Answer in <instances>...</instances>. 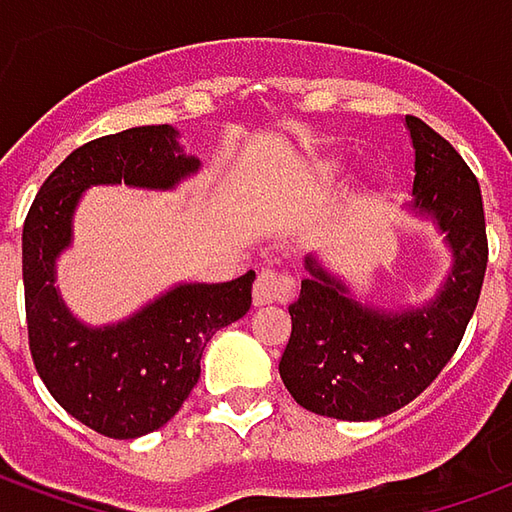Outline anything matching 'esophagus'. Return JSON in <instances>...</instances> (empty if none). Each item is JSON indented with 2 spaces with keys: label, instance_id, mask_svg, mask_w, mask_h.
I'll list each match as a JSON object with an SVG mask.
<instances>
[{
  "label": "esophagus",
  "instance_id": "34e87169",
  "mask_svg": "<svg viewBox=\"0 0 512 512\" xmlns=\"http://www.w3.org/2000/svg\"><path fill=\"white\" fill-rule=\"evenodd\" d=\"M291 291H294V280L288 274L263 269L257 274L252 297H255V305H271V302H280L285 297H291Z\"/></svg>",
  "mask_w": 512,
  "mask_h": 512
}]
</instances>
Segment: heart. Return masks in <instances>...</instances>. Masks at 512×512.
Listing matches in <instances>:
<instances>
[{
    "instance_id": "heart-1",
    "label": "heart",
    "mask_w": 512,
    "mask_h": 512,
    "mask_svg": "<svg viewBox=\"0 0 512 512\" xmlns=\"http://www.w3.org/2000/svg\"><path fill=\"white\" fill-rule=\"evenodd\" d=\"M344 173H347V165H344L342 159H328V162H322V165L314 170L311 182H314L316 187H333L336 182H342Z\"/></svg>"
}]
</instances>
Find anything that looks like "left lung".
<instances>
[{"instance_id":"left-lung-1","label":"left lung","mask_w":512,"mask_h":512,"mask_svg":"<svg viewBox=\"0 0 512 512\" xmlns=\"http://www.w3.org/2000/svg\"><path fill=\"white\" fill-rule=\"evenodd\" d=\"M406 131L415 179L403 212L443 238L446 277L426 300L381 305L361 297L319 252L305 255L308 274L288 305L291 339L280 378L316 415L375 420L415 401L451 361L482 291L488 241L479 182L423 120L406 117Z\"/></svg>"}]
</instances>
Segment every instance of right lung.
<instances>
[{"instance_id":"right-lung-1","label":"right lung","mask_w":512,"mask_h":512,"mask_svg":"<svg viewBox=\"0 0 512 512\" xmlns=\"http://www.w3.org/2000/svg\"><path fill=\"white\" fill-rule=\"evenodd\" d=\"M179 139L173 125H139L86 142L41 184L24 221V305L38 375L69 415L114 440L162 429L198 384L201 353L215 330L252 305L255 271H246L229 283H173L123 319L92 325L55 285L86 190H176L201 170Z\"/></svg>"}]
</instances>
